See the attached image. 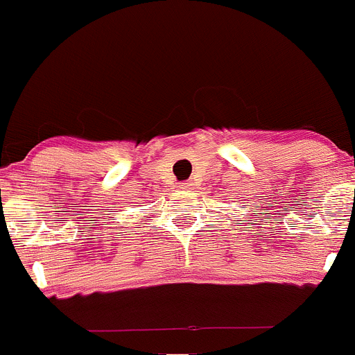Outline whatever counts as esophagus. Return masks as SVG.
<instances>
[{"mask_svg": "<svg viewBox=\"0 0 355 355\" xmlns=\"http://www.w3.org/2000/svg\"><path fill=\"white\" fill-rule=\"evenodd\" d=\"M187 187V184H182V185H178V189H185Z\"/></svg>", "mask_w": 355, "mask_h": 355, "instance_id": "obj_1", "label": "esophagus"}]
</instances>
